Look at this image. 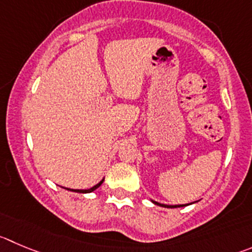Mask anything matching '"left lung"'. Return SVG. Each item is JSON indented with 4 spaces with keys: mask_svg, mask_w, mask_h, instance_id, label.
<instances>
[{
    "mask_svg": "<svg viewBox=\"0 0 252 252\" xmlns=\"http://www.w3.org/2000/svg\"><path fill=\"white\" fill-rule=\"evenodd\" d=\"M155 204L159 205V207H164V208H179V207H184V205H167V204H160V203L158 202H153ZM187 205V204H186Z\"/></svg>",
    "mask_w": 252,
    "mask_h": 252,
    "instance_id": "1",
    "label": "left lung"
}]
</instances>
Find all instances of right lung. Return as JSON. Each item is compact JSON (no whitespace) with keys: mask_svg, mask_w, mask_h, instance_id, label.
<instances>
[{"mask_svg":"<svg viewBox=\"0 0 252 252\" xmlns=\"http://www.w3.org/2000/svg\"><path fill=\"white\" fill-rule=\"evenodd\" d=\"M102 182H104V179H102L100 183H97L96 186H94L93 188H90V189H74L73 191H78V193H90V191H93V190H95L96 188H99V187L102 184ZM68 190H69V189H68ZM70 190H71V189H70Z\"/></svg>","mask_w":252,"mask_h":252,"instance_id":"1","label":"right lung"}]
</instances>
